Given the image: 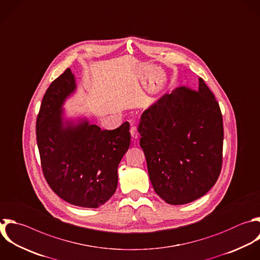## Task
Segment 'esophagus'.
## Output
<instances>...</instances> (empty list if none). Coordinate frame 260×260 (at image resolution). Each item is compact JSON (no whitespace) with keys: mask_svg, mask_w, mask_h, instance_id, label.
Returning a JSON list of instances; mask_svg holds the SVG:
<instances>
[{"mask_svg":"<svg viewBox=\"0 0 260 260\" xmlns=\"http://www.w3.org/2000/svg\"><path fill=\"white\" fill-rule=\"evenodd\" d=\"M130 134H131V138H132V140H133L134 142H135V141L138 139V137H139L137 128H136L135 126H132V127L130 128Z\"/></svg>","mask_w":260,"mask_h":260,"instance_id":"esophagus-1","label":"esophagus"}]
</instances>
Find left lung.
Segmentation results:
<instances>
[{"label":"left lung","mask_w":260,"mask_h":260,"mask_svg":"<svg viewBox=\"0 0 260 260\" xmlns=\"http://www.w3.org/2000/svg\"><path fill=\"white\" fill-rule=\"evenodd\" d=\"M198 81L196 91L177 87L161 95L138 125L152 187L173 205L203 196L220 173L222 117L213 93Z\"/></svg>","instance_id":"1"}]
</instances>
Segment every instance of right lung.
Wrapping results in <instances>:
<instances>
[{
    "instance_id": "right-lung-1",
    "label": "right lung",
    "mask_w": 260,
    "mask_h": 260,
    "mask_svg": "<svg viewBox=\"0 0 260 260\" xmlns=\"http://www.w3.org/2000/svg\"><path fill=\"white\" fill-rule=\"evenodd\" d=\"M77 89L68 68L44 95L37 120V140L45 178L70 204L96 208L118 185V166L130 145L129 123L102 130L86 117L69 118L66 101Z\"/></svg>"
}]
</instances>
